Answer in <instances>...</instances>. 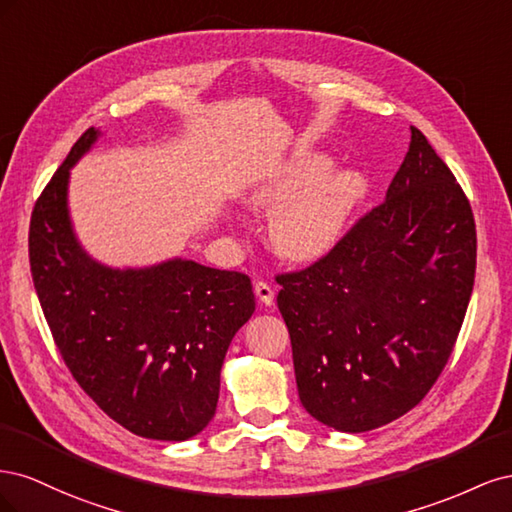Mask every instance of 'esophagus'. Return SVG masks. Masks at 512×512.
<instances>
[{"label":"esophagus","mask_w":512,"mask_h":512,"mask_svg":"<svg viewBox=\"0 0 512 512\" xmlns=\"http://www.w3.org/2000/svg\"><path fill=\"white\" fill-rule=\"evenodd\" d=\"M254 292H256V297L262 305H271L273 299H275V290L267 282H256Z\"/></svg>","instance_id":"obj_1"}]
</instances>
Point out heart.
<instances>
[{
    "label": "heart",
    "instance_id": "obj_1",
    "mask_svg": "<svg viewBox=\"0 0 512 512\" xmlns=\"http://www.w3.org/2000/svg\"><path fill=\"white\" fill-rule=\"evenodd\" d=\"M329 167L322 153H299L262 179L250 205L275 207L269 243L286 260L314 262L342 239L365 196V179L352 168Z\"/></svg>",
    "mask_w": 512,
    "mask_h": 512
}]
</instances>
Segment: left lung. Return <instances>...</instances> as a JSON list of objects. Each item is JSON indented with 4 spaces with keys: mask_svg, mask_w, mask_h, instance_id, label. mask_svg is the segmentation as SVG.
Listing matches in <instances>:
<instances>
[{
    "mask_svg": "<svg viewBox=\"0 0 512 512\" xmlns=\"http://www.w3.org/2000/svg\"><path fill=\"white\" fill-rule=\"evenodd\" d=\"M384 203L303 271L277 275L303 408L361 433L404 416L448 361L476 271L472 207L425 134Z\"/></svg>",
    "mask_w": 512,
    "mask_h": 512,
    "instance_id": "1",
    "label": "left lung"
}]
</instances>
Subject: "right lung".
Returning <instances> with one entry per match:
<instances>
[{
	"instance_id": "right-lung-1",
	"label": "right lung",
	"mask_w": 512,
	"mask_h": 512,
	"mask_svg": "<svg viewBox=\"0 0 512 512\" xmlns=\"http://www.w3.org/2000/svg\"><path fill=\"white\" fill-rule=\"evenodd\" d=\"M89 128L46 185L29 224V265L42 312L74 380L121 427L181 442L218 408L232 337L252 318L250 277L173 258L113 269L76 239L70 168L98 141Z\"/></svg>"
}]
</instances>
